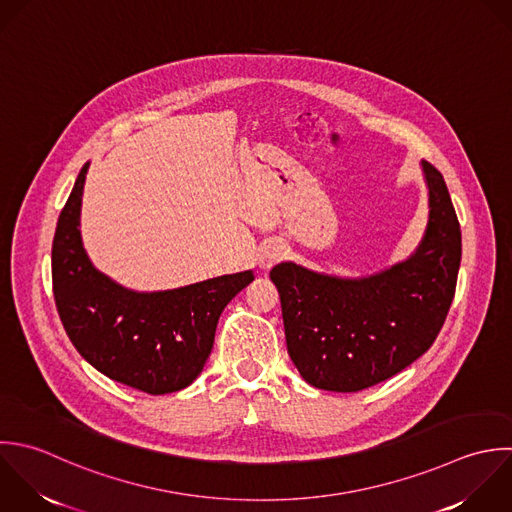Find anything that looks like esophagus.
Returning a JSON list of instances; mask_svg holds the SVG:
<instances>
[{
  "label": "esophagus",
  "instance_id": "esophagus-1",
  "mask_svg": "<svg viewBox=\"0 0 512 512\" xmlns=\"http://www.w3.org/2000/svg\"><path fill=\"white\" fill-rule=\"evenodd\" d=\"M283 255V245L271 241V243H265L261 249H259V255H257V263L263 271H269Z\"/></svg>",
  "mask_w": 512,
  "mask_h": 512
}]
</instances>
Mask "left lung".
Returning a JSON list of instances; mask_svg holds the SVG:
<instances>
[{
    "label": "left lung",
    "mask_w": 512,
    "mask_h": 512,
    "mask_svg": "<svg viewBox=\"0 0 512 512\" xmlns=\"http://www.w3.org/2000/svg\"><path fill=\"white\" fill-rule=\"evenodd\" d=\"M429 215L415 251L371 275L341 277L281 261L287 351L315 389L357 393L417 361L437 339L453 303L461 227L443 175L421 161Z\"/></svg>",
    "instance_id": "obj_1"
}]
</instances>
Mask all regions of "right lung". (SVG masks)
<instances>
[{
  "label": "right lung",
  "mask_w": 512,
  "mask_h": 512,
  "mask_svg": "<svg viewBox=\"0 0 512 512\" xmlns=\"http://www.w3.org/2000/svg\"><path fill=\"white\" fill-rule=\"evenodd\" d=\"M89 161L59 215L53 297L67 337L105 377L149 395L189 387L211 355L217 321L253 271L219 275L165 291H135L101 273L81 239V197Z\"/></svg>",
  "instance_id": "obj_1"
}]
</instances>
